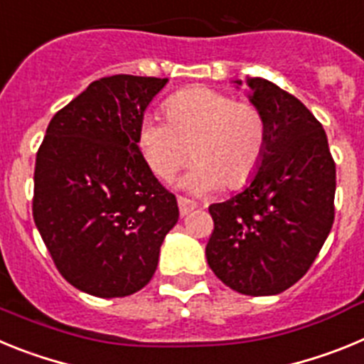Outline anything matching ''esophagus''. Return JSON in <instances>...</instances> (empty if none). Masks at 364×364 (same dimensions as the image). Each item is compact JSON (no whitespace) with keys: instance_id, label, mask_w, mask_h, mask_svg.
<instances>
[{"instance_id":"obj_1","label":"esophagus","mask_w":364,"mask_h":364,"mask_svg":"<svg viewBox=\"0 0 364 364\" xmlns=\"http://www.w3.org/2000/svg\"><path fill=\"white\" fill-rule=\"evenodd\" d=\"M197 202L191 200V198L188 197H178V210H180V215H188L189 211H193L195 208H197Z\"/></svg>"}]
</instances>
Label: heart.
I'll return each instance as SVG.
<instances>
[{
	"mask_svg": "<svg viewBox=\"0 0 364 364\" xmlns=\"http://www.w3.org/2000/svg\"><path fill=\"white\" fill-rule=\"evenodd\" d=\"M166 118L146 117L138 127L140 151L160 178H171L189 154L197 162L182 186L197 193L222 184L239 189L259 171L268 146V124L252 102L195 85L167 98Z\"/></svg>",
	"mask_w": 364,
	"mask_h": 364,
	"instance_id": "1",
	"label": "heart"
}]
</instances>
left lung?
Returning <instances> with one entry per match:
<instances>
[{
  "label": "left lung",
  "mask_w": 364,
  "mask_h": 364,
  "mask_svg": "<svg viewBox=\"0 0 364 364\" xmlns=\"http://www.w3.org/2000/svg\"><path fill=\"white\" fill-rule=\"evenodd\" d=\"M247 85L268 124V146L250 186L210 205L205 257L231 290L260 297L288 290L319 255L336 215V162L301 100L268 80Z\"/></svg>",
  "instance_id": "8db88e82"
}]
</instances>
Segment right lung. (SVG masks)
Returning a JSON list of instances; mask_svg holds the SVG:
<instances>
[{"mask_svg": "<svg viewBox=\"0 0 364 364\" xmlns=\"http://www.w3.org/2000/svg\"><path fill=\"white\" fill-rule=\"evenodd\" d=\"M167 78L114 74L56 112L36 154L32 217L58 272L96 297L142 290L178 204L147 166L138 127Z\"/></svg>", "mask_w": 364, "mask_h": 364, "instance_id": "1", "label": "right lung"}]
</instances>
